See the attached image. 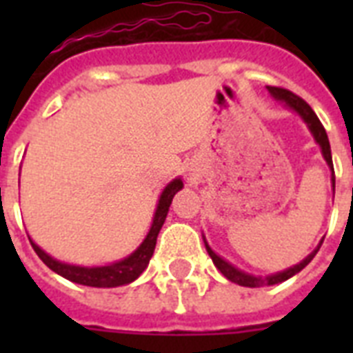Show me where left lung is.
<instances>
[{"instance_id": "left-lung-1", "label": "left lung", "mask_w": 353, "mask_h": 353, "mask_svg": "<svg viewBox=\"0 0 353 353\" xmlns=\"http://www.w3.org/2000/svg\"><path fill=\"white\" fill-rule=\"evenodd\" d=\"M268 91L271 93V97H273V99H276L279 102H282V104H284L288 110L295 112L296 115L302 119V121L306 122L307 130L312 132L313 139H315V143L321 146V152H323L324 161L328 163L330 170H332V188H334V192H335V174H334V163H332V150H330V141H328V135H326V130H324V126L321 124V121H319V117L315 115V112H313L312 108H310V104H307L306 101H302L301 97H296L295 93H291V91L282 90V88H273V85H268ZM203 243H205V249H207V252H209V256L212 258L214 265L220 269V273L223 274L227 280H231V282H234V284H238V285H243V288H262V285L280 284V282H284V280L291 279V276H295L296 273H301L302 269L306 268L307 263L313 260V256L317 254V251L321 249V245H323V240H321V243H319V245L315 247V249H313V251L310 252V254H307L304 260H302V262H299L296 265H293V268L284 269V271H280V273L269 274V276H256V274H249V273H245V271H241V269L234 268L231 262H227L225 258H221L220 254H216V252L210 249V245L207 243V240H205V236H203Z\"/></svg>"}]
</instances>
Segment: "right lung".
<instances>
[{"label": "right lung", "instance_id": "right-lung-1", "mask_svg": "<svg viewBox=\"0 0 353 353\" xmlns=\"http://www.w3.org/2000/svg\"><path fill=\"white\" fill-rule=\"evenodd\" d=\"M183 188L181 177L172 179L159 196L157 201V209H155L154 220H152V227H150L148 234L143 240V243L130 254V256L122 258L119 262L108 263V265H93V268H85V265H74V263L60 262L57 258H52L51 254H47L43 249L36 245L34 241L30 240V245L36 251V254L40 256V260L46 263L47 268L52 269L54 273H58L63 279L71 280L74 284L90 285V288H117V285L132 284L133 280H137L141 276L144 269L148 268L150 258L154 254L155 241H157V234H159L161 227L165 223L168 209L174 196Z\"/></svg>", "mask_w": 353, "mask_h": 353}]
</instances>
